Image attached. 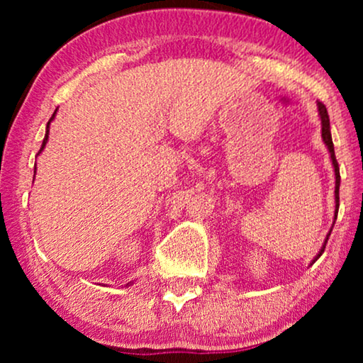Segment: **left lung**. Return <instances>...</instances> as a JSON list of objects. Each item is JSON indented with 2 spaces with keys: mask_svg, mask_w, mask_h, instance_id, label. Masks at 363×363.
<instances>
[{
  "mask_svg": "<svg viewBox=\"0 0 363 363\" xmlns=\"http://www.w3.org/2000/svg\"><path fill=\"white\" fill-rule=\"evenodd\" d=\"M317 106H319V113H320V121H322V138H324V143L327 145V148H329L330 158H332V165H334V172H335V216H334V220H337V213H339V186H340L339 163H337L335 152H334V142H332V135H330L329 113H327V108H325V106L322 102H317ZM329 236H330V233H329V235H327L325 242H324V246H322V250L319 251V255L315 256V259L312 261V262H315L322 256V252H324V250H325V245H327V240H329Z\"/></svg>",
  "mask_w": 363,
  "mask_h": 363,
  "instance_id": "obj_1",
  "label": "left lung"
}]
</instances>
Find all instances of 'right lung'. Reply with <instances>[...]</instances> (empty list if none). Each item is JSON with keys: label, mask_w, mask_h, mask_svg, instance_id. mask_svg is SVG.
Wrapping results in <instances>:
<instances>
[{"label": "right lung", "mask_w": 363, "mask_h": 363, "mask_svg": "<svg viewBox=\"0 0 363 363\" xmlns=\"http://www.w3.org/2000/svg\"><path fill=\"white\" fill-rule=\"evenodd\" d=\"M54 116H56V112H54V113H52L51 121H52V118H54ZM51 121H49V122H48V128H46V135H44V140H43V145H41V150H39V153H41V152H43V148H44V147H46V142H48V137H49V123H51ZM34 170H36V168H34ZM34 173H36V172H34Z\"/></svg>", "instance_id": "add662e5"}]
</instances>
